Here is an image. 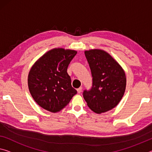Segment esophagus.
Returning a JSON list of instances; mask_svg holds the SVG:
<instances>
[{
  "label": "esophagus",
  "mask_w": 152,
  "mask_h": 152,
  "mask_svg": "<svg viewBox=\"0 0 152 152\" xmlns=\"http://www.w3.org/2000/svg\"><path fill=\"white\" fill-rule=\"evenodd\" d=\"M77 90V92L79 93V94H80V93L81 92V91H82V88H79Z\"/></svg>",
  "instance_id": "1"
}]
</instances>
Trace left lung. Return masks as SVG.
Here are the masks:
<instances>
[{
  "label": "left lung",
  "mask_w": 152,
  "mask_h": 152,
  "mask_svg": "<svg viewBox=\"0 0 152 152\" xmlns=\"http://www.w3.org/2000/svg\"><path fill=\"white\" fill-rule=\"evenodd\" d=\"M92 77V86L83 96L89 108L96 113L118 105L126 90V78L122 66L108 53L101 50L85 51Z\"/></svg>",
  "instance_id": "8db88e82"
}]
</instances>
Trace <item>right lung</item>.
I'll use <instances>...</instances> for the list:
<instances>
[{"label":"right lung","instance_id":"obj_1","mask_svg":"<svg viewBox=\"0 0 152 152\" xmlns=\"http://www.w3.org/2000/svg\"><path fill=\"white\" fill-rule=\"evenodd\" d=\"M76 54L75 50L55 48L45 53L32 66L28 85L33 99L42 108L56 113L77 94L67 73L69 64Z\"/></svg>","mask_w":152,"mask_h":152}]
</instances>
